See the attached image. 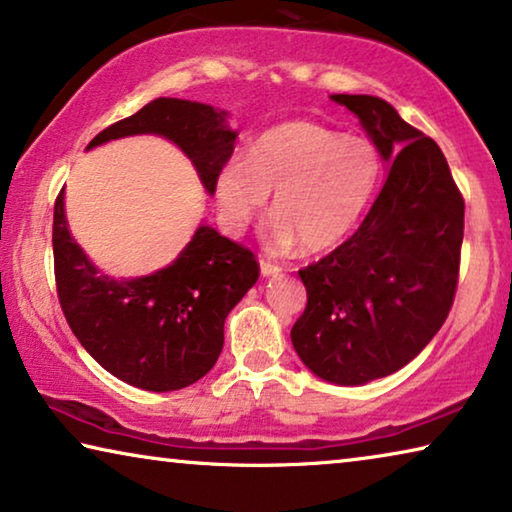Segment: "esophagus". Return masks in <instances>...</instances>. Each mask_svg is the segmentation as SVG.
<instances>
[{"mask_svg": "<svg viewBox=\"0 0 512 512\" xmlns=\"http://www.w3.org/2000/svg\"><path fill=\"white\" fill-rule=\"evenodd\" d=\"M283 270V267L279 265V263H274V261H270V258H261V272H263V277H277V274Z\"/></svg>", "mask_w": 512, "mask_h": 512, "instance_id": "obj_1", "label": "esophagus"}]
</instances>
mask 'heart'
I'll return each mask as SVG.
<instances>
[{"label": "heart", "mask_w": 512, "mask_h": 512, "mask_svg": "<svg viewBox=\"0 0 512 512\" xmlns=\"http://www.w3.org/2000/svg\"><path fill=\"white\" fill-rule=\"evenodd\" d=\"M380 174V153L368 139L316 123L277 125L251 144L247 160L231 157L219 169V217L226 231H245L274 192L272 245L283 249L302 240L311 251L329 249L364 217Z\"/></svg>", "instance_id": "heart-1"}]
</instances>
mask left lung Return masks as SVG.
<instances>
[{"mask_svg": "<svg viewBox=\"0 0 512 512\" xmlns=\"http://www.w3.org/2000/svg\"><path fill=\"white\" fill-rule=\"evenodd\" d=\"M359 116L389 176L343 245L306 265L295 352L322 380L364 384L419 355L451 311L460 279L465 199L435 141L387 100L332 96Z\"/></svg>", "mask_w": 512, "mask_h": 512, "instance_id": "obj_1", "label": "left lung"}]
</instances>
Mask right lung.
Wrapping results in <instances>:
<instances>
[{"label": "right lung", "instance_id": "obj_1", "mask_svg": "<svg viewBox=\"0 0 512 512\" xmlns=\"http://www.w3.org/2000/svg\"><path fill=\"white\" fill-rule=\"evenodd\" d=\"M224 121L226 112L203 102L157 98L102 130L89 148L144 132L162 135L183 148L212 194L235 148V132ZM52 251L59 304L77 341L105 371L146 391L190 387L215 366L224 320L261 274L254 251L201 224L164 270L109 279L70 238L64 190L54 201Z\"/></svg>", "mask_w": 512, "mask_h": 512}]
</instances>
